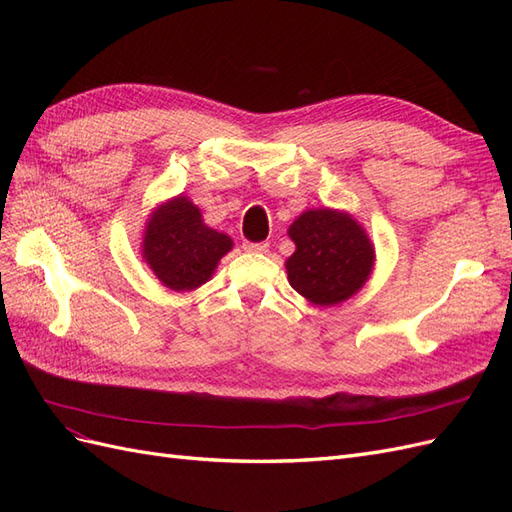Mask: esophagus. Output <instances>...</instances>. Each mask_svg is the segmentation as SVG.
Returning a JSON list of instances; mask_svg holds the SVG:
<instances>
[{"label":"esophagus","instance_id":"obj_1","mask_svg":"<svg viewBox=\"0 0 512 512\" xmlns=\"http://www.w3.org/2000/svg\"><path fill=\"white\" fill-rule=\"evenodd\" d=\"M243 250L250 254H265L269 250V245L267 243H245Z\"/></svg>","mask_w":512,"mask_h":512}]
</instances>
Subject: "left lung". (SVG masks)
Returning a JSON list of instances; mask_svg holds the SVG:
<instances>
[{
	"label": "left lung",
	"mask_w": 512,
	"mask_h": 512,
	"mask_svg": "<svg viewBox=\"0 0 512 512\" xmlns=\"http://www.w3.org/2000/svg\"><path fill=\"white\" fill-rule=\"evenodd\" d=\"M294 254L286 260L290 286L318 307L348 301L369 280L376 247L348 211L307 209L288 228Z\"/></svg>",
	"instance_id": "left-lung-1"
}]
</instances>
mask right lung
I'll return each mask as SVG.
<instances>
[{
  "instance_id": "right-lung-1",
  "label": "right lung",
  "mask_w": 512,
  "mask_h": 512,
  "mask_svg": "<svg viewBox=\"0 0 512 512\" xmlns=\"http://www.w3.org/2000/svg\"><path fill=\"white\" fill-rule=\"evenodd\" d=\"M230 250L232 239L207 226L185 194L153 207L143 228L141 256L173 292H192L207 284Z\"/></svg>"
}]
</instances>
